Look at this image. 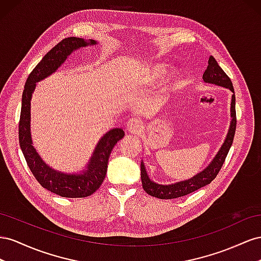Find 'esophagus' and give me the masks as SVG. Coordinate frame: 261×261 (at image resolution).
<instances>
[{
  "mask_svg": "<svg viewBox=\"0 0 261 261\" xmlns=\"http://www.w3.org/2000/svg\"><path fill=\"white\" fill-rule=\"evenodd\" d=\"M142 129V122H141L138 118H131L130 120L126 122L125 130L129 133H138Z\"/></svg>",
  "mask_w": 261,
  "mask_h": 261,
  "instance_id": "obj_1",
  "label": "esophagus"
}]
</instances>
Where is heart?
I'll return each mask as SVG.
<instances>
[{
  "instance_id": "b5f03b06",
  "label": "heart",
  "mask_w": 261,
  "mask_h": 261,
  "mask_svg": "<svg viewBox=\"0 0 261 261\" xmlns=\"http://www.w3.org/2000/svg\"><path fill=\"white\" fill-rule=\"evenodd\" d=\"M156 70H158V71H159V72H160V71H161V69H160V68H158V69H156Z\"/></svg>"
}]
</instances>
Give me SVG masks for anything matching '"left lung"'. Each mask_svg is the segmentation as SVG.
Segmentation results:
<instances>
[{
  "label": "left lung",
  "mask_w": 261,
  "mask_h": 261,
  "mask_svg": "<svg viewBox=\"0 0 261 261\" xmlns=\"http://www.w3.org/2000/svg\"><path fill=\"white\" fill-rule=\"evenodd\" d=\"M203 81L206 83H212L219 86H223L230 89L233 92L232 103H230V116H232V122L230 128L227 133V137L220 148L219 153L215 156L211 164L204 170L190 178L188 180L180 181L173 185H159L148 179L146 170L143 164H141V179H142V187L146 193L150 196L160 198V199H175L184 197L186 195L200 189L201 187L209 185L221 170L223 164L225 162L226 156L230 146H232L235 131H236V110H235V93L233 83L227 74L222 70L221 66L218 64L217 60L211 56L209 59V65L203 73Z\"/></svg>",
  "instance_id": "1"
}]
</instances>
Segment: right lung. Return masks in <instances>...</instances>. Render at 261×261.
I'll return each mask as SVG.
<instances>
[{
	"label": "right lung",
	"mask_w": 261,
	"mask_h": 261,
	"mask_svg": "<svg viewBox=\"0 0 261 261\" xmlns=\"http://www.w3.org/2000/svg\"><path fill=\"white\" fill-rule=\"evenodd\" d=\"M95 40L86 42L83 38L69 37L52 48L29 74L21 96V109L18 124V139L21 152L29 169L43 188L65 198H85L97 190L106 177L108 160L111 151L124 136L122 129H113L101 138L88 163L86 170L80 175H68L57 172L44 163L33 146L31 137V99L36 83L56 72L71 52Z\"/></svg>",
	"instance_id": "obj_1"
}]
</instances>
